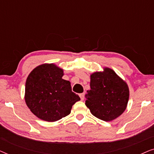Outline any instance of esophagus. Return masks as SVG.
I'll list each match as a JSON object with an SVG mask.
<instances>
[{"instance_id": "1", "label": "esophagus", "mask_w": 154, "mask_h": 154, "mask_svg": "<svg viewBox=\"0 0 154 154\" xmlns=\"http://www.w3.org/2000/svg\"><path fill=\"white\" fill-rule=\"evenodd\" d=\"M84 95H85V93H81L79 94V96H80V97H81V100H84Z\"/></svg>"}]
</instances>
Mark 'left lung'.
Wrapping results in <instances>:
<instances>
[{
    "mask_svg": "<svg viewBox=\"0 0 154 154\" xmlns=\"http://www.w3.org/2000/svg\"><path fill=\"white\" fill-rule=\"evenodd\" d=\"M87 92L85 105L92 115L104 121L120 116L129 100L127 83L109 68L91 74L90 90Z\"/></svg>",
    "mask_w": 154,
    "mask_h": 154,
    "instance_id": "8db88e82",
    "label": "left lung"
}]
</instances>
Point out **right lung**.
Returning a JSON list of instances; mask_svg holds the SVG:
<instances>
[{"mask_svg":"<svg viewBox=\"0 0 154 154\" xmlns=\"http://www.w3.org/2000/svg\"><path fill=\"white\" fill-rule=\"evenodd\" d=\"M63 69L54 64L35 67L27 77L25 102L33 114L43 121L54 122L68 116L81 100L72 92L71 83L62 79Z\"/></svg>","mask_w":154,"mask_h":154,"instance_id":"add662e5","label":"right lung"}]
</instances>
